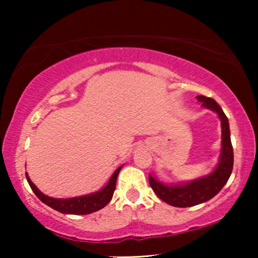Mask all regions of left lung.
I'll list each match as a JSON object with an SVG mask.
<instances>
[{"label": "left lung", "instance_id": "left-lung-1", "mask_svg": "<svg viewBox=\"0 0 258 258\" xmlns=\"http://www.w3.org/2000/svg\"><path fill=\"white\" fill-rule=\"evenodd\" d=\"M196 98L202 103L203 108L216 112L220 118L222 126L221 154L217 165L210 174L201 176L192 181L163 183L158 181L155 175H149V184L154 192L165 203L177 208L197 206L216 196L227 184L234 165V151H232L228 117L214 98L206 96H196Z\"/></svg>", "mask_w": 258, "mask_h": 258}]
</instances>
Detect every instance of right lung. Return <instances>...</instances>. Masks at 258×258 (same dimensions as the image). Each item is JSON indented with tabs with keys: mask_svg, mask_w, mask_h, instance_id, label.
Here are the masks:
<instances>
[{
	"mask_svg": "<svg viewBox=\"0 0 258 258\" xmlns=\"http://www.w3.org/2000/svg\"><path fill=\"white\" fill-rule=\"evenodd\" d=\"M123 165L116 169L114 174L111 175L107 184L103 188L97 190V191L87 194V195L72 197V199H54V197L44 195L36 185L31 182V179L26 172L27 181L29 183L31 190L35 195L40 199L44 204L52 209L58 211V213L66 215H88L95 211L102 209L110 202L114 195L116 188V179H117L118 172L121 170Z\"/></svg>",
	"mask_w": 258,
	"mask_h": 258,
	"instance_id": "1",
	"label": "right lung"
}]
</instances>
